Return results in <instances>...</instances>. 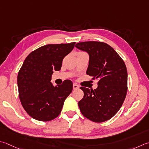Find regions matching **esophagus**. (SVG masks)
Instances as JSON below:
<instances>
[{
	"instance_id": "esophagus-1",
	"label": "esophagus",
	"mask_w": 149,
	"mask_h": 149,
	"mask_svg": "<svg viewBox=\"0 0 149 149\" xmlns=\"http://www.w3.org/2000/svg\"><path fill=\"white\" fill-rule=\"evenodd\" d=\"M79 88V86L77 84H73V89L74 90H77V89H78Z\"/></svg>"
}]
</instances>
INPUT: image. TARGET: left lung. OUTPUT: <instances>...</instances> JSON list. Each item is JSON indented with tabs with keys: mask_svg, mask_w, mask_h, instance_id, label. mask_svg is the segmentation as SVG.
<instances>
[{
	"mask_svg": "<svg viewBox=\"0 0 149 149\" xmlns=\"http://www.w3.org/2000/svg\"><path fill=\"white\" fill-rule=\"evenodd\" d=\"M75 47L89 55L86 74L98 79L94 90L81 87L84 97L78 105L82 114L94 122L111 119L120 109L127 92V70L124 61L111 46L96 41L79 42Z\"/></svg>",
	"mask_w": 149,
	"mask_h": 149,
	"instance_id": "8db88e82",
	"label": "left lung"
}]
</instances>
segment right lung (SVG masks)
I'll return each instance as SVG.
<instances>
[{
	"mask_svg": "<svg viewBox=\"0 0 149 149\" xmlns=\"http://www.w3.org/2000/svg\"><path fill=\"white\" fill-rule=\"evenodd\" d=\"M75 44L43 46L25 59L18 73L17 84L22 105L32 118L48 121L60 114L73 83L65 80L54 86L52 75L54 70H60L63 58L72 51Z\"/></svg>",
	"mask_w": 149,
	"mask_h": 149,
	"instance_id": "obj_1",
	"label": "right lung"
}]
</instances>
